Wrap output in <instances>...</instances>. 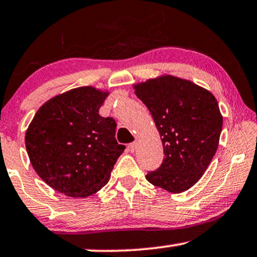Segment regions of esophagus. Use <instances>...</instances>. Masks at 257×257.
<instances>
[{
    "instance_id": "1",
    "label": "esophagus",
    "mask_w": 257,
    "mask_h": 257,
    "mask_svg": "<svg viewBox=\"0 0 257 257\" xmlns=\"http://www.w3.org/2000/svg\"><path fill=\"white\" fill-rule=\"evenodd\" d=\"M128 148H129V151H131V152H135L136 148H138V141H134L133 144L129 145Z\"/></svg>"
}]
</instances>
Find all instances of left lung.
I'll return each mask as SVG.
<instances>
[{
  "label": "left lung",
  "mask_w": 257,
  "mask_h": 257,
  "mask_svg": "<svg viewBox=\"0 0 257 257\" xmlns=\"http://www.w3.org/2000/svg\"><path fill=\"white\" fill-rule=\"evenodd\" d=\"M152 113L165 159L146 179L172 193L191 188L207 170L219 144L223 116L209 90L171 74L134 85Z\"/></svg>",
  "instance_id": "left-lung-1"
}]
</instances>
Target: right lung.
Listing matches in <instances>:
<instances>
[{"mask_svg":"<svg viewBox=\"0 0 257 257\" xmlns=\"http://www.w3.org/2000/svg\"><path fill=\"white\" fill-rule=\"evenodd\" d=\"M108 95L93 86L66 91L42 104L28 125L25 142L32 166L59 193H96L125 149L116 141L115 119L98 113Z\"/></svg>","mask_w":257,"mask_h":257,"instance_id":"right-lung-1","label":"right lung"}]
</instances>
